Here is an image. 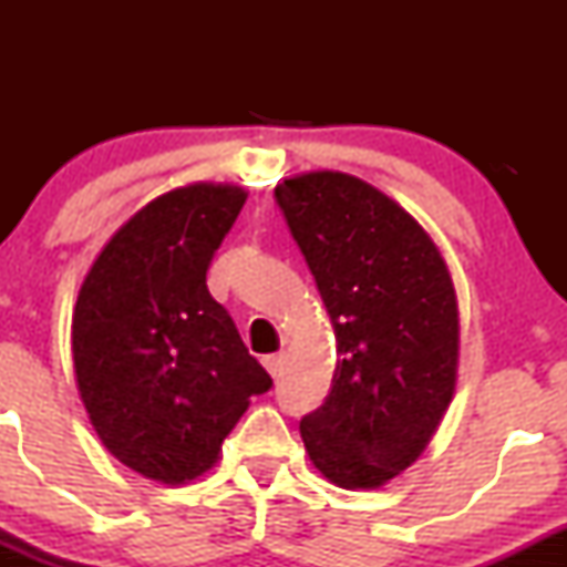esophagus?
I'll use <instances>...</instances> for the list:
<instances>
[{
	"label": "esophagus",
	"mask_w": 567,
	"mask_h": 567,
	"mask_svg": "<svg viewBox=\"0 0 567 567\" xmlns=\"http://www.w3.org/2000/svg\"><path fill=\"white\" fill-rule=\"evenodd\" d=\"M282 362H285L282 351H277V354H266V357H264V368L269 370L271 379H277L279 370H282Z\"/></svg>",
	"instance_id": "obj_1"
}]
</instances>
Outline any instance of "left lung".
<instances>
[{
    "label": "left lung",
    "mask_w": 567,
    "mask_h": 567,
    "mask_svg": "<svg viewBox=\"0 0 567 567\" xmlns=\"http://www.w3.org/2000/svg\"><path fill=\"white\" fill-rule=\"evenodd\" d=\"M275 199L338 341L330 392L301 419L306 453L330 483L379 487L419 458L451 405V275L429 234L354 175L290 178Z\"/></svg>",
    "instance_id": "obj_1"
}]
</instances>
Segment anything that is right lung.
I'll return each mask as SVG.
<instances>
[{
    "label": "right lung",
    "instance_id": "add662e5",
    "mask_svg": "<svg viewBox=\"0 0 567 567\" xmlns=\"http://www.w3.org/2000/svg\"><path fill=\"white\" fill-rule=\"evenodd\" d=\"M247 194L197 184L114 234L76 298L71 349L97 437L130 470L186 483L216 464L250 396L271 389L207 269Z\"/></svg>",
    "mask_w": 567,
    "mask_h": 567
}]
</instances>
